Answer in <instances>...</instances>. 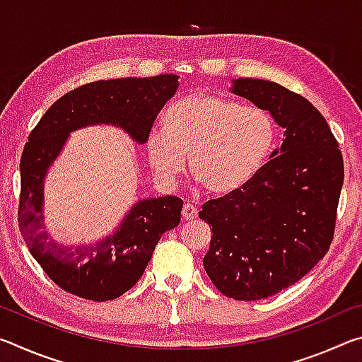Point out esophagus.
<instances>
[{"label": "esophagus", "instance_id": "esophagus-1", "mask_svg": "<svg viewBox=\"0 0 362 362\" xmlns=\"http://www.w3.org/2000/svg\"><path fill=\"white\" fill-rule=\"evenodd\" d=\"M182 216L185 220H194L198 217V207H194L193 204H185L182 209Z\"/></svg>", "mask_w": 362, "mask_h": 362}]
</instances>
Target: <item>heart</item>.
I'll return each instance as SVG.
<instances>
[{"instance_id":"heart-1","label":"heart","mask_w":362,"mask_h":362,"mask_svg":"<svg viewBox=\"0 0 362 362\" xmlns=\"http://www.w3.org/2000/svg\"><path fill=\"white\" fill-rule=\"evenodd\" d=\"M166 127H151L145 148L158 179L174 183L189 170L211 193H235L259 174L276 137L272 115L196 90L168 108Z\"/></svg>"}]
</instances>
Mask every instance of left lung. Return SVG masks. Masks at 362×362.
Segmentation results:
<instances>
[{
	"label": "left lung",
	"mask_w": 362,
	"mask_h": 362,
	"mask_svg": "<svg viewBox=\"0 0 362 362\" xmlns=\"http://www.w3.org/2000/svg\"><path fill=\"white\" fill-rule=\"evenodd\" d=\"M230 93L272 115L284 140L246 187L206 203L212 226L203 265L235 300H262L296 284L329 250L343 185V159L327 121L278 83L231 79Z\"/></svg>",
	"instance_id": "obj_1"
}]
</instances>
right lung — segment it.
I'll list each match as a JSON object with an SVG mask.
<instances>
[{
    "label": "right lung",
    "mask_w": 362,
    "mask_h": 362,
    "mask_svg": "<svg viewBox=\"0 0 362 362\" xmlns=\"http://www.w3.org/2000/svg\"><path fill=\"white\" fill-rule=\"evenodd\" d=\"M179 88L177 75L118 78L84 84L51 105L28 136L21 159L19 226L30 254L46 274L73 296L107 302L136 286L164 233L180 223L177 196L134 203L110 235L84 244H62L45 222V180L70 134L113 126L144 145L161 108Z\"/></svg>",
    "instance_id": "1"
}]
</instances>
